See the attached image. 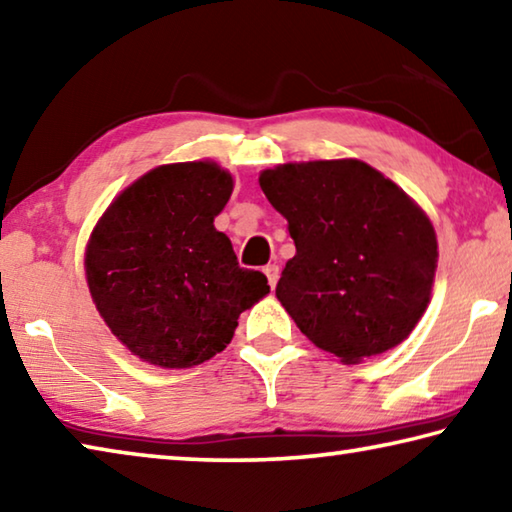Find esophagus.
<instances>
[{
	"mask_svg": "<svg viewBox=\"0 0 512 512\" xmlns=\"http://www.w3.org/2000/svg\"><path fill=\"white\" fill-rule=\"evenodd\" d=\"M264 275L268 277V284H271V289H275L277 280H280V266H277V264L264 266Z\"/></svg>",
	"mask_w": 512,
	"mask_h": 512,
	"instance_id": "1",
	"label": "esophagus"
}]
</instances>
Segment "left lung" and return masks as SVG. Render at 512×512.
<instances>
[{"mask_svg":"<svg viewBox=\"0 0 512 512\" xmlns=\"http://www.w3.org/2000/svg\"><path fill=\"white\" fill-rule=\"evenodd\" d=\"M259 187L296 244L275 296L343 363L400 345L429 305L438 241L429 216L361 160L289 162Z\"/></svg>","mask_w":512,"mask_h":512,"instance_id":"8db88e82","label":"left lung"}]
</instances>
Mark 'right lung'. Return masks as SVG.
I'll list each match as a JSON object with an SVG mask.
<instances>
[{
	"label": "right lung",
	"mask_w": 512,
	"mask_h": 512,
	"mask_svg": "<svg viewBox=\"0 0 512 512\" xmlns=\"http://www.w3.org/2000/svg\"><path fill=\"white\" fill-rule=\"evenodd\" d=\"M232 176L216 162L162 164L126 187L92 230L85 277L110 332L160 368H192L232 341L271 287L214 228Z\"/></svg>",
	"instance_id": "obj_1"
}]
</instances>
